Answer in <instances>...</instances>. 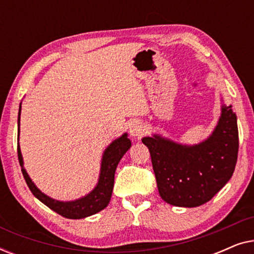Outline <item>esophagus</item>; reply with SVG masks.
I'll return each instance as SVG.
<instances>
[{"mask_svg":"<svg viewBox=\"0 0 254 254\" xmlns=\"http://www.w3.org/2000/svg\"><path fill=\"white\" fill-rule=\"evenodd\" d=\"M128 128H129V134L133 137H141L145 131L144 125L138 120L131 121L129 127H128Z\"/></svg>","mask_w":254,"mask_h":254,"instance_id":"34e87169","label":"esophagus"}]
</instances>
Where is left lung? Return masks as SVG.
<instances>
[{
	"label": "left lung",
	"mask_w": 254,
	"mask_h": 254,
	"mask_svg": "<svg viewBox=\"0 0 254 254\" xmlns=\"http://www.w3.org/2000/svg\"><path fill=\"white\" fill-rule=\"evenodd\" d=\"M151 156L159 195L172 206L206 203L227 184L238 155L237 116L221 97V114L209 136L194 144L154 133L142 138Z\"/></svg>",
	"instance_id": "left-lung-1"
}]
</instances>
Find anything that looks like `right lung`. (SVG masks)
<instances>
[{
  "instance_id": "right-lung-1",
  "label": "right lung",
  "mask_w": 254,
  "mask_h": 254,
  "mask_svg": "<svg viewBox=\"0 0 254 254\" xmlns=\"http://www.w3.org/2000/svg\"><path fill=\"white\" fill-rule=\"evenodd\" d=\"M20 111H22V103L19 104L18 112V137H17V150H18V159L24 179L29 186V189L38 200L46 204L48 208L54 210L55 213L60 214L61 216L70 218V220H79L85 218L91 215H95L107 207L111 196H112L113 186H114V173H116L117 166L119 164L120 159L131 147V142L128 138V134L124 133L116 140L111 142L103 152L102 161H100V170L98 176V182L92 190H90L84 196L70 201H61L48 196L47 194L38 189L36 184L30 178L29 173L24 168L23 155L20 151L19 145V134H20Z\"/></svg>"
}]
</instances>
